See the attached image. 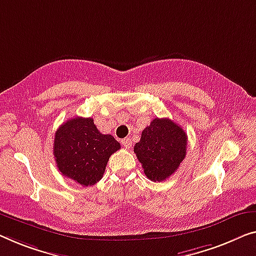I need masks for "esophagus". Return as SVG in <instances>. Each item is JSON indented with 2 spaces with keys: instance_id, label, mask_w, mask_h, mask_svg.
<instances>
[{
  "instance_id": "34e87169",
  "label": "esophagus",
  "mask_w": 256,
  "mask_h": 256,
  "mask_svg": "<svg viewBox=\"0 0 256 256\" xmlns=\"http://www.w3.org/2000/svg\"><path fill=\"white\" fill-rule=\"evenodd\" d=\"M122 144H123L125 148H130V147H131V144H132V141H131V139L125 138V139L122 140Z\"/></svg>"
}]
</instances>
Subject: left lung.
I'll list each match as a JSON object with an SVG mask.
<instances>
[{
  "mask_svg": "<svg viewBox=\"0 0 256 256\" xmlns=\"http://www.w3.org/2000/svg\"><path fill=\"white\" fill-rule=\"evenodd\" d=\"M188 134L169 118H155L141 133L134 152L144 172L152 182H163L174 174L186 156Z\"/></svg>",
  "mask_w": 256,
  "mask_h": 256,
  "instance_id": "8db88e82",
  "label": "left lung"
}]
</instances>
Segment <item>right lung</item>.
<instances>
[{"label":"right lung","instance_id":"add662e5","mask_svg":"<svg viewBox=\"0 0 256 256\" xmlns=\"http://www.w3.org/2000/svg\"><path fill=\"white\" fill-rule=\"evenodd\" d=\"M120 148L112 136L98 131L93 118H71L55 133L54 156L60 172L84 188L104 177L109 158Z\"/></svg>","mask_w":256,"mask_h":256}]
</instances>
